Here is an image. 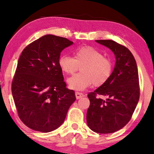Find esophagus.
<instances>
[{"mask_svg": "<svg viewBox=\"0 0 154 154\" xmlns=\"http://www.w3.org/2000/svg\"><path fill=\"white\" fill-rule=\"evenodd\" d=\"M83 97H84V94L83 93H81V92H75V97H76L77 100Z\"/></svg>", "mask_w": 154, "mask_h": 154, "instance_id": "34e87169", "label": "esophagus"}]
</instances>
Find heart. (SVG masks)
<instances>
[{
	"mask_svg": "<svg viewBox=\"0 0 154 154\" xmlns=\"http://www.w3.org/2000/svg\"><path fill=\"white\" fill-rule=\"evenodd\" d=\"M58 63L62 72L69 75L73 74L81 67V73L68 79L69 87L79 91L93 84L97 87L104 85L113 71L111 61L91 46L78 48L74 52V58L66 54L62 55Z\"/></svg>",
	"mask_w": 154,
	"mask_h": 154,
	"instance_id": "obj_1",
	"label": "heart"
}]
</instances>
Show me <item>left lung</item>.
Listing matches in <instances>:
<instances>
[{"instance_id":"8db88e82","label":"left lung","mask_w":154,"mask_h":154,"mask_svg":"<svg viewBox=\"0 0 154 154\" xmlns=\"http://www.w3.org/2000/svg\"><path fill=\"white\" fill-rule=\"evenodd\" d=\"M96 42L109 48L116 61L109 81L88 94L90 104L87 111V123L97 133H112L130 121L139 102L137 66L134 56L125 46L111 40ZM100 96L107 99L102 100Z\"/></svg>"}]
</instances>
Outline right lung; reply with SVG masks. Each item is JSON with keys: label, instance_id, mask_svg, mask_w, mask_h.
I'll use <instances>...</instances> for the list:
<instances>
[{"label": "right lung", "instance_id": "right-lung-1", "mask_svg": "<svg viewBox=\"0 0 154 154\" xmlns=\"http://www.w3.org/2000/svg\"><path fill=\"white\" fill-rule=\"evenodd\" d=\"M73 43L45 35L27 45L19 58L12 93L19 117L31 129L48 132L58 128L75 100L58 63L61 52Z\"/></svg>", "mask_w": 154, "mask_h": 154}]
</instances>
